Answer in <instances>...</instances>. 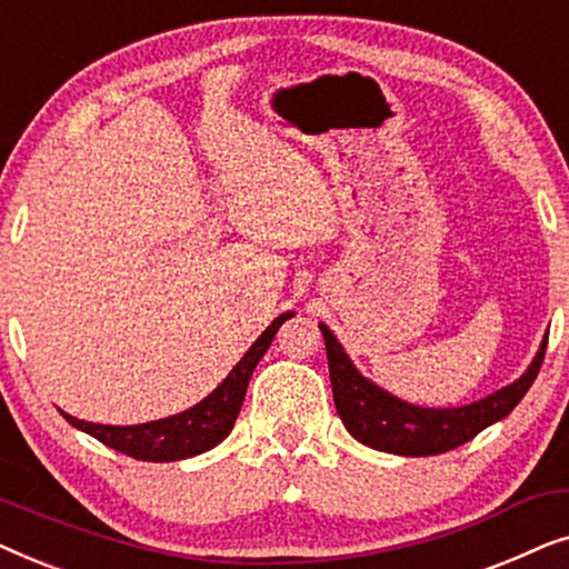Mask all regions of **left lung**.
<instances>
[{
    "instance_id": "8db88e82",
    "label": "left lung",
    "mask_w": 569,
    "mask_h": 569,
    "mask_svg": "<svg viewBox=\"0 0 569 569\" xmlns=\"http://www.w3.org/2000/svg\"><path fill=\"white\" fill-rule=\"evenodd\" d=\"M321 333L326 357H329L333 403H337L341 422L355 440L396 456H438L477 438L485 427L508 417L518 407V401L539 376L543 355H547V339H543L533 365L520 380L477 403L461 409H422L393 399L391 393L365 380L323 323Z\"/></svg>"
}]
</instances>
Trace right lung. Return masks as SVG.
Wrapping results in <instances>:
<instances>
[{
    "mask_svg": "<svg viewBox=\"0 0 569 569\" xmlns=\"http://www.w3.org/2000/svg\"><path fill=\"white\" fill-rule=\"evenodd\" d=\"M292 313H282L274 318V323L253 341L243 360H240L228 378L222 380L220 388H214L204 401L191 407L183 415L158 419V422L134 425V427H111V425H92L82 422L64 415V419L77 430L92 435V438L103 442V446L119 450L123 456L137 458V461H181V458H191L204 453V450L214 448L217 442L228 438L232 425H236L238 411L243 407L248 380H251L256 365L267 352L271 339L279 326H282Z\"/></svg>",
    "mask_w": 569,
    "mask_h": 569,
    "instance_id": "obj_1",
    "label": "right lung"
}]
</instances>
